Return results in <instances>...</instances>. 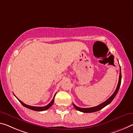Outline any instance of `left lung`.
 I'll return each instance as SVG.
<instances>
[{"instance_id":"1","label":"left lung","mask_w":133,"mask_h":133,"mask_svg":"<svg viewBox=\"0 0 133 133\" xmlns=\"http://www.w3.org/2000/svg\"><path fill=\"white\" fill-rule=\"evenodd\" d=\"M120 69V71H119V81H118V83L117 87L116 88V89L115 90L114 93L112 95H111V97L107 99V101H105V102H104L102 104H101L100 105H98L96 107H92V108H80V107H77L76 105H75V104H73V106L75 108V109H76L77 111H81V112H85V113H90V112H96V111H99L101 109L104 108L105 107H106L107 105H108V104H110V103L112 102V100L114 99V98H115L116 95L117 94L118 92L120 85H121V67L119 68Z\"/></svg>"}]
</instances>
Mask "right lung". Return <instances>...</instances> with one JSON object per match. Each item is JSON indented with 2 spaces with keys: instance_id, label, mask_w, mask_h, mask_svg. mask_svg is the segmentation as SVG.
Returning <instances> with one entry per match:
<instances>
[{
  "instance_id": "right-lung-1",
  "label": "right lung",
  "mask_w": 133,
  "mask_h": 133,
  "mask_svg": "<svg viewBox=\"0 0 133 133\" xmlns=\"http://www.w3.org/2000/svg\"><path fill=\"white\" fill-rule=\"evenodd\" d=\"M56 95V94H55V95H54L53 99H52V100L51 101V102H50V103H49V104H48L47 105H46V106H45V107H33V106H30V105H28L24 104V102H22V101H20L18 98H16H16L18 99L19 100V102H20L21 104H22L23 106L25 107H26V108H27L32 109V110H34V111H43L47 110V109L50 108V107H51L52 105V104H54V97H55Z\"/></svg>"
}]
</instances>
